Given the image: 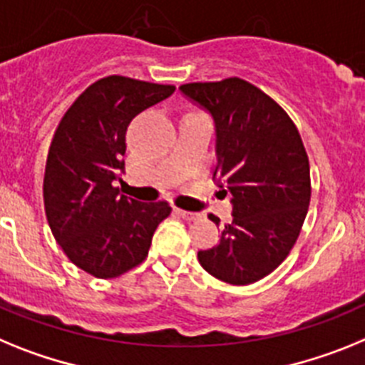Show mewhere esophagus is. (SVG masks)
Instances as JSON below:
<instances>
[{
	"label": "esophagus",
	"mask_w": 365,
	"mask_h": 365,
	"mask_svg": "<svg viewBox=\"0 0 365 365\" xmlns=\"http://www.w3.org/2000/svg\"><path fill=\"white\" fill-rule=\"evenodd\" d=\"M174 213L178 215V217H182L183 220H189V222L198 220V218H200V215L198 213H192V211H185V209H178V207L174 209Z\"/></svg>",
	"instance_id": "obj_1"
}]
</instances>
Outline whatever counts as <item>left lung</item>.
Masks as SVG:
<instances>
[{"instance_id": "1", "label": "left lung", "mask_w": 365, "mask_h": 365, "mask_svg": "<svg viewBox=\"0 0 365 365\" xmlns=\"http://www.w3.org/2000/svg\"><path fill=\"white\" fill-rule=\"evenodd\" d=\"M180 90L215 117L213 176L233 196V220L215 248L198 252V261L224 283H257L288 257L309 211L310 167L299 130L244 78L189 82ZM209 218L218 226V217Z\"/></svg>"}]
</instances>
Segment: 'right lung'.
Returning a JSON list of instances; mask_svg holds the SVG:
<instances>
[{"instance_id": "add662e5", "label": "right lung", "mask_w": 365, "mask_h": 365, "mask_svg": "<svg viewBox=\"0 0 365 365\" xmlns=\"http://www.w3.org/2000/svg\"><path fill=\"white\" fill-rule=\"evenodd\" d=\"M156 84L110 75L82 91L60 119L43 174V207L51 233L86 274L113 279L147 259L169 202L143 204L121 195L126 128L145 108L174 93Z\"/></svg>"}]
</instances>
